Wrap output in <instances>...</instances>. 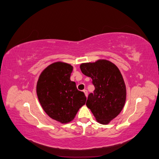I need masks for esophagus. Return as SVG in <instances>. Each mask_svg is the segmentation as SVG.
<instances>
[{
    "mask_svg": "<svg viewBox=\"0 0 159 159\" xmlns=\"http://www.w3.org/2000/svg\"><path fill=\"white\" fill-rule=\"evenodd\" d=\"M83 91L84 92V93H85V95L86 97H88V91L86 90V89H84V90H83Z\"/></svg>",
    "mask_w": 159,
    "mask_h": 159,
    "instance_id": "esophagus-1",
    "label": "esophagus"
}]
</instances>
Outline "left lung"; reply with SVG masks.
Returning <instances> with one entry per match:
<instances>
[{"label":"left lung","instance_id":"1","mask_svg":"<svg viewBox=\"0 0 159 159\" xmlns=\"http://www.w3.org/2000/svg\"><path fill=\"white\" fill-rule=\"evenodd\" d=\"M82 73L92 79L93 93L88 95L87 107L101 124H108L121 111L126 100V87L123 76L112 62L100 60L81 64Z\"/></svg>","mask_w":159,"mask_h":159}]
</instances>
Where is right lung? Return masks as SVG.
<instances>
[{"instance_id":"right-lung-1","label":"right lung","mask_w":159,"mask_h":159,"mask_svg":"<svg viewBox=\"0 0 159 159\" xmlns=\"http://www.w3.org/2000/svg\"><path fill=\"white\" fill-rule=\"evenodd\" d=\"M72 70L73 67L68 64L56 62L42 72L36 86L43 109L50 117L61 123L72 121L86 102L84 93L70 80Z\"/></svg>"}]
</instances>
